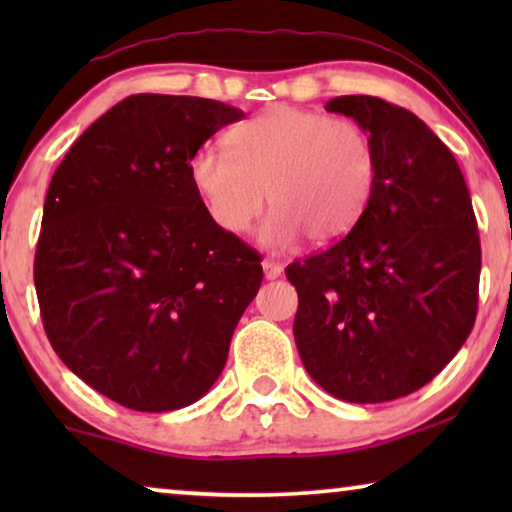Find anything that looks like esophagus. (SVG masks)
Instances as JSON below:
<instances>
[{
  "label": "esophagus",
  "instance_id": "obj_1",
  "mask_svg": "<svg viewBox=\"0 0 512 512\" xmlns=\"http://www.w3.org/2000/svg\"><path fill=\"white\" fill-rule=\"evenodd\" d=\"M282 265L279 263H275V261H263V275H265V279H277V277H282Z\"/></svg>",
  "mask_w": 512,
  "mask_h": 512
}]
</instances>
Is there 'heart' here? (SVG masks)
Here are the masks:
<instances>
[{
	"instance_id": "1",
	"label": "heart",
	"mask_w": 512,
	"mask_h": 512,
	"mask_svg": "<svg viewBox=\"0 0 512 512\" xmlns=\"http://www.w3.org/2000/svg\"><path fill=\"white\" fill-rule=\"evenodd\" d=\"M228 151L200 149L191 181L207 214L230 235L247 233L275 209L261 230L268 247L284 249L307 235L312 244L338 242L373 200L377 151L361 125L298 107H272L237 125Z\"/></svg>"
}]
</instances>
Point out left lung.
I'll return each mask as SVG.
<instances>
[{"label":"left lung","mask_w":512,"mask_h":512,"mask_svg":"<svg viewBox=\"0 0 512 512\" xmlns=\"http://www.w3.org/2000/svg\"><path fill=\"white\" fill-rule=\"evenodd\" d=\"M326 111L373 139L377 186L340 242L286 265L293 338L331 396L394 401L431 382L473 331L478 223L452 151L412 111L370 95L333 97Z\"/></svg>","instance_id":"8db88e82"}]
</instances>
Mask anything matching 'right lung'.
<instances>
[{"instance_id": "obj_1", "label": "right lung", "mask_w": 512, "mask_h": 512, "mask_svg": "<svg viewBox=\"0 0 512 512\" xmlns=\"http://www.w3.org/2000/svg\"><path fill=\"white\" fill-rule=\"evenodd\" d=\"M244 114L188 95H130L55 170L34 256L46 335L62 363L139 412L186 408L226 366L263 282L258 254L221 230L191 160Z\"/></svg>"}]
</instances>
